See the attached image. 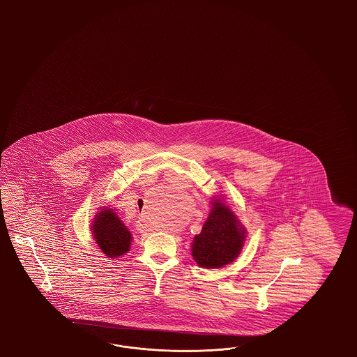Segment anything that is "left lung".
<instances>
[{"label":"left lung","mask_w":357,"mask_h":357,"mask_svg":"<svg viewBox=\"0 0 357 357\" xmlns=\"http://www.w3.org/2000/svg\"><path fill=\"white\" fill-rule=\"evenodd\" d=\"M212 209L200 234L195 236L192 257L203 268H221L231 263L243 248L246 229L220 199L212 200Z\"/></svg>","instance_id":"obj_1"}]
</instances>
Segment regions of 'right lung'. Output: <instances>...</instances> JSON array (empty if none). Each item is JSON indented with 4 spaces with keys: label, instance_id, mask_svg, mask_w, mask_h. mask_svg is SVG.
I'll list each match as a JSON object with an SVG mask.
<instances>
[{
    "label": "right lung",
    "instance_id": "add662e5",
    "mask_svg": "<svg viewBox=\"0 0 357 357\" xmlns=\"http://www.w3.org/2000/svg\"><path fill=\"white\" fill-rule=\"evenodd\" d=\"M91 231L99 249L108 258H118L130 251L132 234L111 208L106 206L96 215Z\"/></svg>",
    "mask_w": 357,
    "mask_h": 357
}]
</instances>
